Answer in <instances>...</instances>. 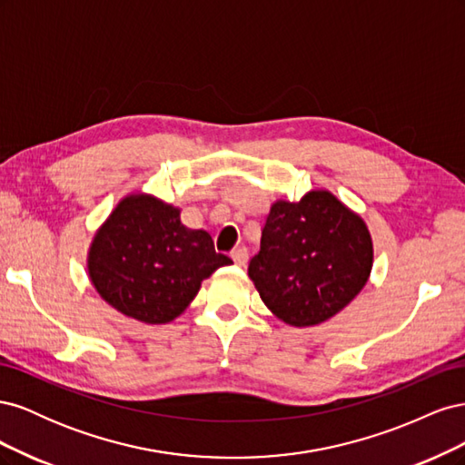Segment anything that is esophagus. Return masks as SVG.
<instances>
[{"label": "esophagus", "instance_id": "esophagus-1", "mask_svg": "<svg viewBox=\"0 0 465 465\" xmlns=\"http://www.w3.org/2000/svg\"><path fill=\"white\" fill-rule=\"evenodd\" d=\"M231 258L234 260V263L236 265H246V262H248V250L244 248V246H241V248H234L232 252H231Z\"/></svg>", "mask_w": 465, "mask_h": 465}]
</instances>
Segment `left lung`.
<instances>
[{
  "label": "left lung",
  "mask_w": 465,
  "mask_h": 465,
  "mask_svg": "<svg viewBox=\"0 0 465 465\" xmlns=\"http://www.w3.org/2000/svg\"><path fill=\"white\" fill-rule=\"evenodd\" d=\"M372 270L364 221L330 192L275 202L248 275L265 306L285 323L316 326L353 301Z\"/></svg>",
  "instance_id": "1"
}]
</instances>
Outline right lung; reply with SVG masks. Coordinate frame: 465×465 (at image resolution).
Segmentation results:
<instances>
[{
    "instance_id": "right-lung-1",
    "label": "right lung",
    "mask_w": 465,
    "mask_h": 465,
    "mask_svg": "<svg viewBox=\"0 0 465 465\" xmlns=\"http://www.w3.org/2000/svg\"><path fill=\"white\" fill-rule=\"evenodd\" d=\"M232 260L217 254L205 231L180 223V209L153 195H128L98 229L89 275L118 312L166 323L186 311L202 281Z\"/></svg>"
}]
</instances>
